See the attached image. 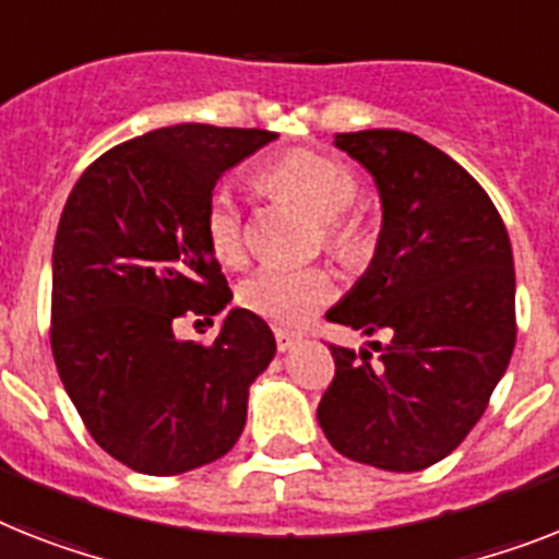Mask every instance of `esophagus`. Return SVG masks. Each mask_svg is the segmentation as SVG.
<instances>
[{
	"mask_svg": "<svg viewBox=\"0 0 559 559\" xmlns=\"http://www.w3.org/2000/svg\"><path fill=\"white\" fill-rule=\"evenodd\" d=\"M274 340L280 352H290V348L299 343V334H294V331L288 329H274Z\"/></svg>",
	"mask_w": 559,
	"mask_h": 559,
	"instance_id": "esophagus-1",
	"label": "esophagus"
}]
</instances>
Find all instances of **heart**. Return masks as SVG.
Here are the masks:
<instances>
[{
    "label": "heart",
    "mask_w": 559,
    "mask_h": 559,
    "mask_svg": "<svg viewBox=\"0 0 559 559\" xmlns=\"http://www.w3.org/2000/svg\"><path fill=\"white\" fill-rule=\"evenodd\" d=\"M260 188L274 200L299 205L320 223L322 248L348 269H359L377 251V228L357 211L359 179L340 159L311 147H297L260 170ZM202 234L216 260L239 265L246 260V219L228 188H216L202 211ZM336 294L334 274L322 265L280 269L262 265L237 288L239 306L262 320L299 325Z\"/></svg>",
    "instance_id": "b5f03b06"
}]
</instances>
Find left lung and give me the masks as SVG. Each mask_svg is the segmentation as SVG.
<instances>
[{
  "label": "left lung",
  "mask_w": 559,
  "mask_h": 559,
  "mask_svg": "<svg viewBox=\"0 0 559 559\" xmlns=\"http://www.w3.org/2000/svg\"><path fill=\"white\" fill-rule=\"evenodd\" d=\"M371 170L382 230L371 269L325 320L389 343L331 345L317 419L336 451L423 472L468 437L518 343L514 257L500 211L440 147L405 131L336 133Z\"/></svg>",
  "instance_id": "obj_1"
}]
</instances>
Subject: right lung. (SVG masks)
<instances>
[{
    "instance_id": "obj_1",
    "label": "right lung",
    "mask_w": 559,
    "mask_h": 559,
    "mask_svg": "<svg viewBox=\"0 0 559 559\" xmlns=\"http://www.w3.org/2000/svg\"><path fill=\"white\" fill-rule=\"evenodd\" d=\"M276 140L260 128L170 124L105 151L73 186L53 242L50 352L87 435L151 477L234 449L248 389L276 354L269 322L234 308L214 343L174 336L230 288L202 211L230 165Z\"/></svg>"
}]
</instances>
